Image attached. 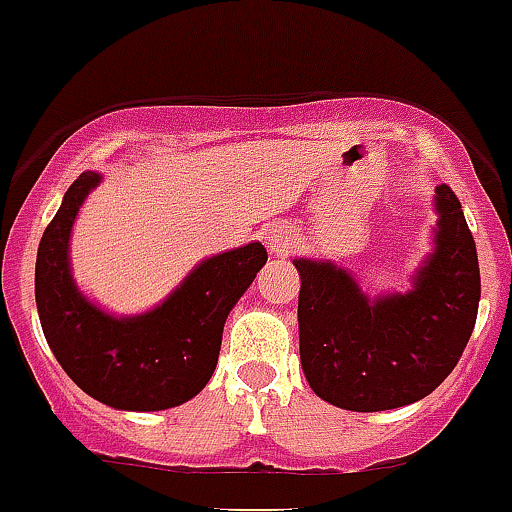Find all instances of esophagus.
<instances>
[{
	"label": "esophagus",
	"instance_id": "34e87169",
	"mask_svg": "<svg viewBox=\"0 0 512 512\" xmlns=\"http://www.w3.org/2000/svg\"><path fill=\"white\" fill-rule=\"evenodd\" d=\"M264 243L269 246L271 253H284L289 248V228L271 223L264 228Z\"/></svg>",
	"mask_w": 512,
	"mask_h": 512
}]
</instances>
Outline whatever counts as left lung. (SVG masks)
Here are the masks:
<instances>
[{
  "instance_id": "obj_1",
  "label": "left lung",
  "mask_w": 512,
  "mask_h": 512,
  "mask_svg": "<svg viewBox=\"0 0 512 512\" xmlns=\"http://www.w3.org/2000/svg\"><path fill=\"white\" fill-rule=\"evenodd\" d=\"M435 213V248L405 294L369 296L334 261L294 259L301 367L329 405L352 412L412 405L460 362L478 319V251L450 186L435 188Z\"/></svg>"
}]
</instances>
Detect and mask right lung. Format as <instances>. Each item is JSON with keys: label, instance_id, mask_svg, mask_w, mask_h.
<instances>
[{"label": "right lung", "instance_id": "right-lung-1", "mask_svg": "<svg viewBox=\"0 0 512 512\" xmlns=\"http://www.w3.org/2000/svg\"><path fill=\"white\" fill-rule=\"evenodd\" d=\"M100 183L97 170H85L42 233L34 269L42 332L62 369L92 399L128 412L170 410L208 384L223 324L269 256L259 241L216 253L150 311L110 314L82 294L70 266L72 226Z\"/></svg>", "mask_w": 512, "mask_h": 512}]
</instances>
